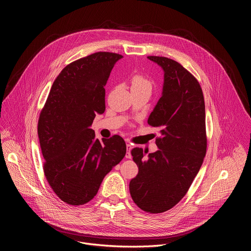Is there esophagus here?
<instances>
[{
	"label": "esophagus",
	"instance_id": "34e87169",
	"mask_svg": "<svg viewBox=\"0 0 251 251\" xmlns=\"http://www.w3.org/2000/svg\"><path fill=\"white\" fill-rule=\"evenodd\" d=\"M131 150H132V146L129 145V144H127V145H126V155H125V157H126L127 159H131V158H132Z\"/></svg>",
	"mask_w": 251,
	"mask_h": 251
}]
</instances>
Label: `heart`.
Segmentation results:
<instances>
[{
	"instance_id": "b5f03b06",
	"label": "heart",
	"mask_w": 251,
	"mask_h": 251,
	"mask_svg": "<svg viewBox=\"0 0 251 251\" xmlns=\"http://www.w3.org/2000/svg\"><path fill=\"white\" fill-rule=\"evenodd\" d=\"M152 89V82L146 76L135 75L131 78V90H150Z\"/></svg>"
}]
</instances>
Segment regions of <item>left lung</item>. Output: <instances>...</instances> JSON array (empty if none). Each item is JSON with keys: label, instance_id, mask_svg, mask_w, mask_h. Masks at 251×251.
Masks as SVG:
<instances>
[{"label": "left lung", "instance_id": "1", "mask_svg": "<svg viewBox=\"0 0 251 251\" xmlns=\"http://www.w3.org/2000/svg\"><path fill=\"white\" fill-rule=\"evenodd\" d=\"M164 71L162 96L148 118L160 129L159 150L131 151L139 172L129 184L134 202L150 213L167 211L180 201L198 175L206 152L205 110L198 80L180 63L148 56Z\"/></svg>", "mask_w": 251, "mask_h": 251}]
</instances>
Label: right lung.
Here are the masks:
<instances>
[{"label":"right lung","mask_w":251,"mask_h":251,"mask_svg":"<svg viewBox=\"0 0 251 251\" xmlns=\"http://www.w3.org/2000/svg\"><path fill=\"white\" fill-rule=\"evenodd\" d=\"M122 57L100 51L65 66L40 115L45 175L56 196L68 204L91 201L104 176L126 154L120 136L99 141L90 128L96 114L105 111L104 86Z\"/></svg>","instance_id":"1"}]
</instances>
